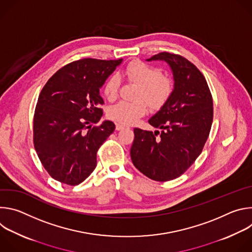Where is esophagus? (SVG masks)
I'll return each mask as SVG.
<instances>
[{"label": "esophagus", "mask_w": 252, "mask_h": 252, "mask_svg": "<svg viewBox=\"0 0 252 252\" xmlns=\"http://www.w3.org/2000/svg\"><path fill=\"white\" fill-rule=\"evenodd\" d=\"M124 128H126V126H124V125H122V124H117V125H116V129H117V130H122V129H124Z\"/></svg>", "instance_id": "34e87169"}]
</instances>
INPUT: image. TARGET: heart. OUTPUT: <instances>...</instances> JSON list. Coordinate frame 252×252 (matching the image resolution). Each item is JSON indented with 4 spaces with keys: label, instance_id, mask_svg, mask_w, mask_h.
<instances>
[{
    "label": "heart",
    "instance_id": "b5f03b06",
    "mask_svg": "<svg viewBox=\"0 0 252 252\" xmlns=\"http://www.w3.org/2000/svg\"><path fill=\"white\" fill-rule=\"evenodd\" d=\"M121 75L129 83L139 86L136 94V102L120 101L110 107L107 115L110 119L124 124L130 125L147 114V105L143 100L152 107L159 109L169 98L172 92L171 81L162 76L160 70L141 61L129 63ZM121 87V79L118 75H112L104 82L102 93L104 97L113 101L117 98Z\"/></svg>",
    "mask_w": 252,
    "mask_h": 252
}]
</instances>
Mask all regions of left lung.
<instances>
[{
  "instance_id": "obj_1",
  "label": "left lung",
  "mask_w": 252,
  "mask_h": 252,
  "mask_svg": "<svg viewBox=\"0 0 252 252\" xmlns=\"http://www.w3.org/2000/svg\"><path fill=\"white\" fill-rule=\"evenodd\" d=\"M147 61H162L169 65L173 90L149 120L159 130L133 129L130 158L146 176L167 182L182 175L201 154L213 119L212 96L203 75L187 59L160 53Z\"/></svg>"
}]
</instances>
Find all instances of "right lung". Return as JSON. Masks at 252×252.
<instances>
[{"label":"right lung","mask_w":252,"mask_h":252,"mask_svg":"<svg viewBox=\"0 0 252 252\" xmlns=\"http://www.w3.org/2000/svg\"><path fill=\"white\" fill-rule=\"evenodd\" d=\"M122 62L76 61L59 69L43 88L33 116V145L56 181L77 186L95 168L97 150L116 128L111 121L92 127L102 116L99 89Z\"/></svg>","instance_id":"obj_1"}]
</instances>
